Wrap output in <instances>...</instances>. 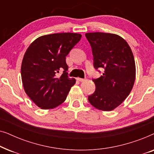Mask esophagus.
<instances>
[{
    "instance_id": "34e87169",
    "label": "esophagus",
    "mask_w": 154,
    "mask_h": 154,
    "mask_svg": "<svg viewBox=\"0 0 154 154\" xmlns=\"http://www.w3.org/2000/svg\"><path fill=\"white\" fill-rule=\"evenodd\" d=\"M77 81H79L80 82H83L85 81V79H81V78H77Z\"/></svg>"
}]
</instances>
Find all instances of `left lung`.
<instances>
[{"label":"left lung","instance_id":"1","mask_svg":"<svg viewBox=\"0 0 154 154\" xmlns=\"http://www.w3.org/2000/svg\"><path fill=\"white\" fill-rule=\"evenodd\" d=\"M92 47L94 66L104 69L93 79L95 91L88 96L90 104L99 110L110 111L121 104L133 88L135 62L131 48L123 38L114 33H86Z\"/></svg>","mask_w":154,"mask_h":154}]
</instances>
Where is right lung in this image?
<instances>
[{"label":"right lung","instance_id":"add662e5","mask_svg":"<svg viewBox=\"0 0 154 154\" xmlns=\"http://www.w3.org/2000/svg\"><path fill=\"white\" fill-rule=\"evenodd\" d=\"M81 34L60 33L38 37L31 43L23 57L21 75L24 91L42 109H52L62 104L75 79L67 75L66 57L79 43ZM62 68L63 74L57 75Z\"/></svg>","mask_w":154,"mask_h":154}]
</instances>
